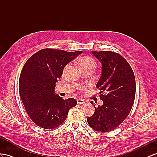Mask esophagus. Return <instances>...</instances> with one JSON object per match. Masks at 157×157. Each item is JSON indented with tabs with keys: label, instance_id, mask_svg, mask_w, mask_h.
Wrapping results in <instances>:
<instances>
[{
	"label": "esophagus",
	"instance_id": "34e87169",
	"mask_svg": "<svg viewBox=\"0 0 157 157\" xmlns=\"http://www.w3.org/2000/svg\"><path fill=\"white\" fill-rule=\"evenodd\" d=\"M78 104H79V105H81V104H83L85 103V101H84L83 99H78Z\"/></svg>",
	"mask_w": 157,
	"mask_h": 157
}]
</instances>
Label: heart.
Listing matches in <instances>:
<instances>
[{
	"mask_svg": "<svg viewBox=\"0 0 157 157\" xmlns=\"http://www.w3.org/2000/svg\"><path fill=\"white\" fill-rule=\"evenodd\" d=\"M78 64L80 70H83L88 67L95 68L96 66L95 60L90 56H83L78 60Z\"/></svg>",
	"mask_w": 157,
	"mask_h": 157,
	"instance_id": "b5f03b06",
	"label": "heart"
}]
</instances>
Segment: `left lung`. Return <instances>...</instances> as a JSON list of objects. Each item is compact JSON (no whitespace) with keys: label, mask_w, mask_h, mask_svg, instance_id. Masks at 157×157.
Instances as JSON below:
<instances>
[{"label":"left lung","mask_w":157,"mask_h":157,"mask_svg":"<svg viewBox=\"0 0 157 157\" xmlns=\"http://www.w3.org/2000/svg\"><path fill=\"white\" fill-rule=\"evenodd\" d=\"M101 63V74L96 87L99 88L103 105L87 119L96 131L109 132L117 128L129 114L133 105L136 83L131 67L123 56L111 51L91 52Z\"/></svg>","instance_id":"obj_1"}]
</instances>
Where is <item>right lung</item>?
I'll return each instance as SVG.
<instances>
[{"label": "right lung", "mask_w": 157, "mask_h": 157, "mask_svg": "<svg viewBox=\"0 0 157 157\" xmlns=\"http://www.w3.org/2000/svg\"><path fill=\"white\" fill-rule=\"evenodd\" d=\"M82 52L46 48L25 64L19 78V94L28 115L38 126L48 129L58 127L76 105L75 99H63L55 93V83L67 64Z\"/></svg>", "instance_id": "add662e5"}]
</instances>
